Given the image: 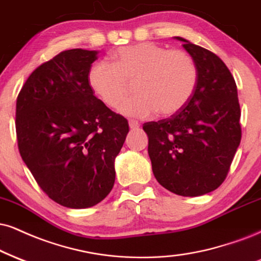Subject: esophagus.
Returning <instances> with one entry per match:
<instances>
[{
    "label": "esophagus",
    "instance_id": "34e87169",
    "mask_svg": "<svg viewBox=\"0 0 261 261\" xmlns=\"http://www.w3.org/2000/svg\"><path fill=\"white\" fill-rule=\"evenodd\" d=\"M128 123H129L130 129H137V128L140 127V123L138 121H136V120H129V122H128Z\"/></svg>",
    "mask_w": 261,
    "mask_h": 261
}]
</instances>
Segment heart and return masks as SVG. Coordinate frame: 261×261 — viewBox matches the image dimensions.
Wrapping results in <instances>:
<instances>
[{
	"label": "heart",
	"mask_w": 261,
	"mask_h": 261,
	"mask_svg": "<svg viewBox=\"0 0 261 261\" xmlns=\"http://www.w3.org/2000/svg\"><path fill=\"white\" fill-rule=\"evenodd\" d=\"M115 64L100 60L88 71V83L106 105L117 108L134 83L137 94L125 99L120 111L147 117L157 111L170 117L185 108L197 85V67L182 50H168L152 42L118 48Z\"/></svg>",
	"instance_id": "1"
}]
</instances>
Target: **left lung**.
<instances>
[{
    "mask_svg": "<svg viewBox=\"0 0 261 261\" xmlns=\"http://www.w3.org/2000/svg\"><path fill=\"white\" fill-rule=\"evenodd\" d=\"M197 67V85L178 114L143 125L152 172L173 194L214 191L229 173L241 143V109L233 76L219 57L182 37Z\"/></svg>",
    "mask_w": 261,
    "mask_h": 261,
    "instance_id": "1",
    "label": "left lung"
}]
</instances>
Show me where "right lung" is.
<instances>
[{"label": "right lung", "instance_id": "1", "mask_svg": "<svg viewBox=\"0 0 261 261\" xmlns=\"http://www.w3.org/2000/svg\"><path fill=\"white\" fill-rule=\"evenodd\" d=\"M96 50H64L29 76L19 92V152L40 188L67 208H88L110 194L115 159L129 132L123 116L88 83Z\"/></svg>", "mask_w": 261, "mask_h": 261}]
</instances>
